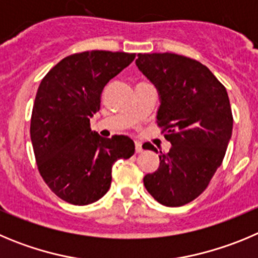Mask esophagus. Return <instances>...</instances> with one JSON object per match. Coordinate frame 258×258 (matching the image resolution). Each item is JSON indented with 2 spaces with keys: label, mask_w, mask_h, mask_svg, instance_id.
Instances as JSON below:
<instances>
[{
  "label": "esophagus",
  "mask_w": 258,
  "mask_h": 258,
  "mask_svg": "<svg viewBox=\"0 0 258 258\" xmlns=\"http://www.w3.org/2000/svg\"><path fill=\"white\" fill-rule=\"evenodd\" d=\"M142 151H143V148H142V145L139 143V142H136V152L141 153Z\"/></svg>",
  "instance_id": "34e87169"
}]
</instances>
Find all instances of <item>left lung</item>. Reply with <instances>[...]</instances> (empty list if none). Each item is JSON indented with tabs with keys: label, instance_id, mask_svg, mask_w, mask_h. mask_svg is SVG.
Masks as SVG:
<instances>
[{
	"label": "left lung",
	"instance_id": "1",
	"mask_svg": "<svg viewBox=\"0 0 258 258\" xmlns=\"http://www.w3.org/2000/svg\"><path fill=\"white\" fill-rule=\"evenodd\" d=\"M136 63L157 89V125L171 143L143 183L158 203L183 206L207 188L224 160L233 131L228 92L209 68L185 56L139 53Z\"/></svg>",
	"mask_w": 258,
	"mask_h": 258
}]
</instances>
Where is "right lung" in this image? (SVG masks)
I'll return each mask as SVG.
<instances>
[{
  "label": "right lung",
  "instance_id": "obj_1",
  "mask_svg": "<svg viewBox=\"0 0 258 258\" xmlns=\"http://www.w3.org/2000/svg\"><path fill=\"white\" fill-rule=\"evenodd\" d=\"M136 58V53L87 51L62 58L38 87L30 139L38 170L57 197L89 205L107 193L111 170L136 151L126 136L102 138L89 120L101 106V93Z\"/></svg>",
  "mask_w": 258,
  "mask_h": 258
}]
</instances>
